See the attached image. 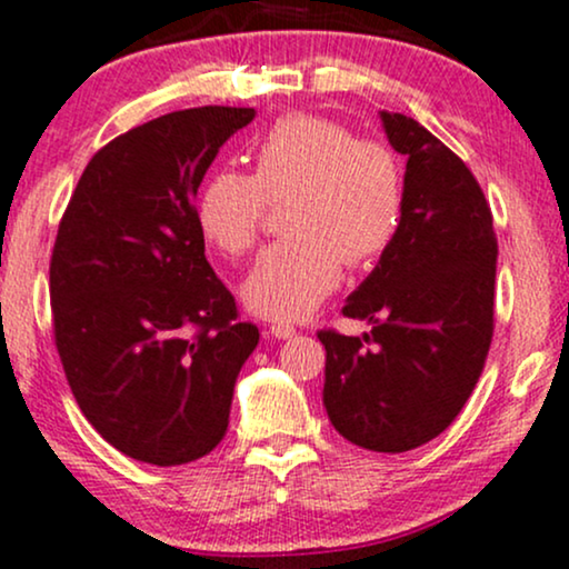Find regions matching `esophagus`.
Segmentation results:
<instances>
[{
    "label": "esophagus",
    "instance_id": "obj_1",
    "mask_svg": "<svg viewBox=\"0 0 569 569\" xmlns=\"http://www.w3.org/2000/svg\"><path fill=\"white\" fill-rule=\"evenodd\" d=\"M269 336L277 338V340H290L292 336H296V327H290V325H271L269 327Z\"/></svg>",
    "mask_w": 569,
    "mask_h": 569
}]
</instances>
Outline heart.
Instances as JSON below:
<instances>
[{
    "label": "heart",
    "mask_w": 569,
    "mask_h": 569,
    "mask_svg": "<svg viewBox=\"0 0 569 569\" xmlns=\"http://www.w3.org/2000/svg\"><path fill=\"white\" fill-rule=\"evenodd\" d=\"M290 237L266 247L242 282L252 313L273 322L309 317L343 279V266L383 256L405 216L397 153L317 113H287L252 149L250 172L220 167L197 197L199 231L223 256L256 244L266 202H282Z\"/></svg>",
    "instance_id": "obj_1"
}]
</instances>
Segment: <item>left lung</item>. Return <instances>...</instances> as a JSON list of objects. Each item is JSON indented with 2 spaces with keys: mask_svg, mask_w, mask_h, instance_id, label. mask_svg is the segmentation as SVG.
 Here are the masks:
<instances>
[{
  "mask_svg": "<svg viewBox=\"0 0 569 569\" xmlns=\"http://www.w3.org/2000/svg\"><path fill=\"white\" fill-rule=\"evenodd\" d=\"M380 122L393 151L407 157L405 216L343 306L372 330L362 338L319 332L322 402L349 442L407 452L458 418L482 376L498 239L477 178L442 140L405 113L380 111Z\"/></svg>",
  "mask_w": 569,
  "mask_h": 569,
  "instance_id": "left-lung-1",
  "label": "left lung"
}]
</instances>
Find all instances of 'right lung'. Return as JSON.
Listing matches in <instances>:
<instances>
[{
  "label": "right lung",
  "mask_w": 569,
  "mask_h": 569,
  "mask_svg": "<svg viewBox=\"0 0 569 569\" xmlns=\"http://www.w3.org/2000/svg\"><path fill=\"white\" fill-rule=\"evenodd\" d=\"M256 109L172 111L113 138L84 167L50 263L56 346L79 410L151 466L216 450L233 383L258 346L204 258L207 167Z\"/></svg>",
  "instance_id": "obj_1"
}]
</instances>
